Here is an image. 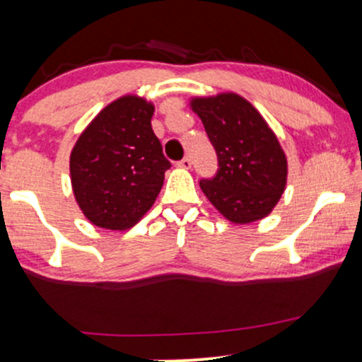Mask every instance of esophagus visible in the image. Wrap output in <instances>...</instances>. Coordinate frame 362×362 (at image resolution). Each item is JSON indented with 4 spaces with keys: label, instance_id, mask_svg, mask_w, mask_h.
Returning a JSON list of instances; mask_svg holds the SVG:
<instances>
[{
    "label": "esophagus",
    "instance_id": "34e87169",
    "mask_svg": "<svg viewBox=\"0 0 362 362\" xmlns=\"http://www.w3.org/2000/svg\"><path fill=\"white\" fill-rule=\"evenodd\" d=\"M190 165H192V161H190V158L189 156H185V158H182L180 161H178L177 163V167L178 168H190Z\"/></svg>",
    "mask_w": 362,
    "mask_h": 362
}]
</instances>
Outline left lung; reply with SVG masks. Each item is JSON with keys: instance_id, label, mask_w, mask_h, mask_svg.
Instances as JSON below:
<instances>
[{"instance_id": "left-lung-1", "label": "left lung", "mask_w": 362, "mask_h": 362, "mask_svg": "<svg viewBox=\"0 0 362 362\" xmlns=\"http://www.w3.org/2000/svg\"><path fill=\"white\" fill-rule=\"evenodd\" d=\"M190 109L218 155V173L199 182L211 204L236 224L271 214L286 189L288 160L260 112L231 91L194 97Z\"/></svg>"}]
</instances>
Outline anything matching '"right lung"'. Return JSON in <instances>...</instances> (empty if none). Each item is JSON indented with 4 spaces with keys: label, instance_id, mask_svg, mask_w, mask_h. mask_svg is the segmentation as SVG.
Returning a JSON list of instances; mask_svg holds the SVG:
<instances>
[{
    "label": "right lung",
    "instance_id": "right-lung-1",
    "mask_svg": "<svg viewBox=\"0 0 362 362\" xmlns=\"http://www.w3.org/2000/svg\"><path fill=\"white\" fill-rule=\"evenodd\" d=\"M155 105L124 95L102 109L69 156L74 199L91 224L127 230L155 204L172 167L151 129Z\"/></svg>",
    "mask_w": 362,
    "mask_h": 362
}]
</instances>
